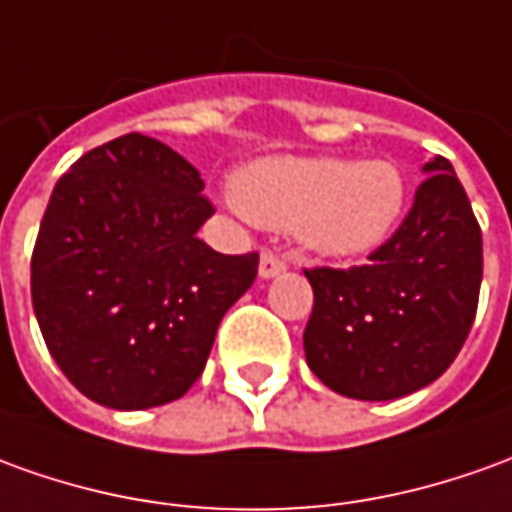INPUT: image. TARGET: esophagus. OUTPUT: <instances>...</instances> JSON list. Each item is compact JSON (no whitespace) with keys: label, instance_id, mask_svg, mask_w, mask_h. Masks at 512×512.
<instances>
[{"label":"esophagus","instance_id":"1","mask_svg":"<svg viewBox=\"0 0 512 512\" xmlns=\"http://www.w3.org/2000/svg\"><path fill=\"white\" fill-rule=\"evenodd\" d=\"M287 270V259L284 256H278L273 250H264L262 253V262H259V276L262 278H273L278 273H284Z\"/></svg>","mask_w":512,"mask_h":512}]
</instances>
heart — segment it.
<instances>
[{
	"mask_svg": "<svg viewBox=\"0 0 512 512\" xmlns=\"http://www.w3.org/2000/svg\"><path fill=\"white\" fill-rule=\"evenodd\" d=\"M234 200L267 228H295L317 253L376 248L404 209V178L387 161L267 158L234 178Z\"/></svg>",
	"mask_w": 512,
	"mask_h": 512,
	"instance_id": "obj_1",
	"label": "heart"
}]
</instances>
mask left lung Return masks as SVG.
I'll return each instance as SVG.
<instances>
[{
    "instance_id": "left-lung-1",
    "label": "left lung",
    "mask_w": 512,
    "mask_h": 512,
    "mask_svg": "<svg viewBox=\"0 0 512 512\" xmlns=\"http://www.w3.org/2000/svg\"><path fill=\"white\" fill-rule=\"evenodd\" d=\"M393 236L354 267H306V362L334 393L410 396L446 373L477 317L482 231L449 158L435 155Z\"/></svg>"
}]
</instances>
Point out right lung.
I'll return each mask as SVG.
<instances>
[{"label":"right lung","mask_w":512,"mask_h":512,"mask_svg":"<svg viewBox=\"0 0 512 512\" xmlns=\"http://www.w3.org/2000/svg\"><path fill=\"white\" fill-rule=\"evenodd\" d=\"M203 178L158 139L125 133L55 183L33 248V309L63 376L97 404L147 410L206 368L222 315L259 273L197 228Z\"/></svg>","instance_id":"obj_1"}]
</instances>
